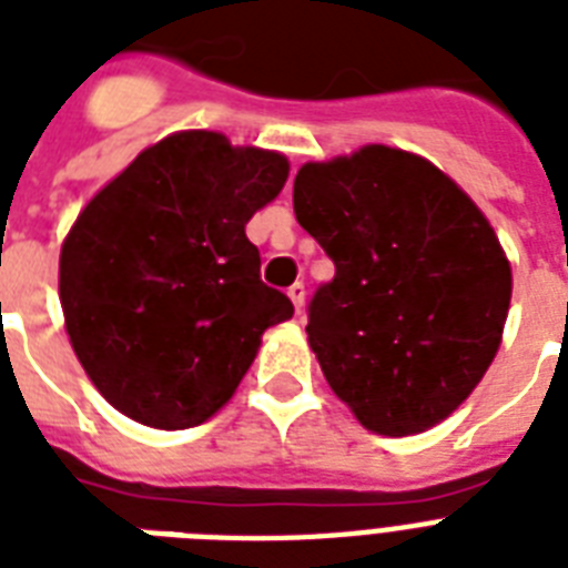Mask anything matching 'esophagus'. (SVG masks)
<instances>
[{"mask_svg": "<svg viewBox=\"0 0 568 568\" xmlns=\"http://www.w3.org/2000/svg\"><path fill=\"white\" fill-rule=\"evenodd\" d=\"M288 297H292L294 310L301 312V310H303V303H306V285H303V283H294L292 288H288Z\"/></svg>", "mask_w": 568, "mask_h": 568, "instance_id": "esophagus-1", "label": "esophagus"}]
</instances>
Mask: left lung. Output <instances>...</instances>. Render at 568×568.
<instances>
[{
  "instance_id": "8db88e82",
  "label": "left lung",
  "mask_w": 568,
  "mask_h": 568,
  "mask_svg": "<svg viewBox=\"0 0 568 568\" xmlns=\"http://www.w3.org/2000/svg\"><path fill=\"white\" fill-rule=\"evenodd\" d=\"M294 214L336 265L306 324L329 388L383 436L448 418L510 310V262L484 212L430 162L372 144L303 164Z\"/></svg>"
}]
</instances>
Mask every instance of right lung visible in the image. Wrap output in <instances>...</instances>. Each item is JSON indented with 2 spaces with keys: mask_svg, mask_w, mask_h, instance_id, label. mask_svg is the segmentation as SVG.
Returning <instances> with one entry per match:
<instances>
[{
  "mask_svg": "<svg viewBox=\"0 0 568 568\" xmlns=\"http://www.w3.org/2000/svg\"><path fill=\"white\" fill-rule=\"evenodd\" d=\"M285 180L280 153L176 132L84 205L58 292L75 356L114 409L159 430L203 424L247 374L262 333L292 318L244 232Z\"/></svg>",
  "mask_w": 568,
  "mask_h": 568,
  "instance_id": "right-lung-1",
  "label": "right lung"
}]
</instances>
